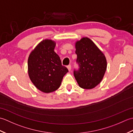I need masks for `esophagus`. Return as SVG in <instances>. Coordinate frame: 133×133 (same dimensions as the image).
Listing matches in <instances>:
<instances>
[{"instance_id": "esophagus-1", "label": "esophagus", "mask_w": 133, "mask_h": 133, "mask_svg": "<svg viewBox=\"0 0 133 133\" xmlns=\"http://www.w3.org/2000/svg\"><path fill=\"white\" fill-rule=\"evenodd\" d=\"M67 69H68L69 71H71V65H69V66H67Z\"/></svg>"}]
</instances>
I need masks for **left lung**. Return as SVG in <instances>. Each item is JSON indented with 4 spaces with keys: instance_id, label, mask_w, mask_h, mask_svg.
Wrapping results in <instances>:
<instances>
[{
    "instance_id": "8db88e82",
    "label": "left lung",
    "mask_w": 133,
    "mask_h": 133,
    "mask_svg": "<svg viewBox=\"0 0 133 133\" xmlns=\"http://www.w3.org/2000/svg\"><path fill=\"white\" fill-rule=\"evenodd\" d=\"M77 62L79 69L74 75L78 85L84 89H92L102 80L107 68L103 53L91 39L85 37L75 43Z\"/></svg>"
}]
</instances>
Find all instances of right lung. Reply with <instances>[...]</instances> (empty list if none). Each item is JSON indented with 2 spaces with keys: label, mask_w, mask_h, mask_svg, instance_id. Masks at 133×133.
I'll return each mask as SVG.
<instances>
[{
  "label": "right lung",
  "mask_w": 133,
  "mask_h": 133,
  "mask_svg": "<svg viewBox=\"0 0 133 133\" xmlns=\"http://www.w3.org/2000/svg\"><path fill=\"white\" fill-rule=\"evenodd\" d=\"M56 43L50 39L41 42L28 59V73L30 80L40 91L50 93L60 87L64 75L69 71L62 65L54 51Z\"/></svg>",
  "instance_id": "obj_1"
}]
</instances>
